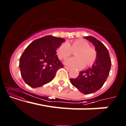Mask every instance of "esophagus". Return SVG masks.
Wrapping results in <instances>:
<instances>
[{"label":"esophagus","instance_id":"34e87169","mask_svg":"<svg viewBox=\"0 0 126 126\" xmlns=\"http://www.w3.org/2000/svg\"><path fill=\"white\" fill-rule=\"evenodd\" d=\"M64 68H65V69H66V70H70V67H69L65 66V67H64Z\"/></svg>","mask_w":126,"mask_h":126}]
</instances>
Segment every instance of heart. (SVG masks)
<instances>
[{"instance_id":"1","label":"heart","mask_w":126,"mask_h":126,"mask_svg":"<svg viewBox=\"0 0 126 126\" xmlns=\"http://www.w3.org/2000/svg\"><path fill=\"white\" fill-rule=\"evenodd\" d=\"M74 53L75 57L68 59L64 61L66 65L72 67L82 69L91 66L96 62L97 52L90 47V44L85 39H77L71 43H62L56 50L57 56L60 59H64Z\"/></svg>"}]
</instances>
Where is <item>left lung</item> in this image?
Wrapping results in <instances>:
<instances>
[{"instance_id":"left-lung-1","label":"left lung","mask_w":126,"mask_h":126,"mask_svg":"<svg viewBox=\"0 0 126 126\" xmlns=\"http://www.w3.org/2000/svg\"><path fill=\"white\" fill-rule=\"evenodd\" d=\"M95 47L97 59L92 67L80 71L75 79H70V83L83 94L93 93L100 90L110 74L111 61L110 54L105 46L93 36H85Z\"/></svg>"}]
</instances>
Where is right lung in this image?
<instances>
[{"label": "right lung", "mask_w": 126, "mask_h": 126, "mask_svg": "<svg viewBox=\"0 0 126 126\" xmlns=\"http://www.w3.org/2000/svg\"><path fill=\"white\" fill-rule=\"evenodd\" d=\"M65 39L48 35L33 41L20 59L21 77L32 87H42L51 82L57 70L64 66L57 57L56 50Z\"/></svg>", "instance_id": "right-lung-1"}]
</instances>
